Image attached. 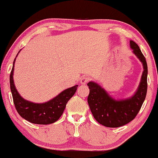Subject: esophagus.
I'll return each instance as SVG.
<instances>
[{
	"mask_svg": "<svg viewBox=\"0 0 158 158\" xmlns=\"http://www.w3.org/2000/svg\"><path fill=\"white\" fill-rule=\"evenodd\" d=\"M88 81H89V77H86V76H85V77H82L81 78V80H80L81 84L85 85V84H87Z\"/></svg>",
	"mask_w": 158,
	"mask_h": 158,
	"instance_id": "esophagus-1",
	"label": "esophagus"
}]
</instances>
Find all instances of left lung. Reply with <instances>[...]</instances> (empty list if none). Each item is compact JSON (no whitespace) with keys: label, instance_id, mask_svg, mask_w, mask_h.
<instances>
[{"label":"left lung","instance_id":"left-lung-1","mask_svg":"<svg viewBox=\"0 0 158 158\" xmlns=\"http://www.w3.org/2000/svg\"><path fill=\"white\" fill-rule=\"evenodd\" d=\"M131 48L143 63V72L138 90L128 99L116 101L96 83L90 81L87 102L94 118L107 127H120L132 121L140 111L147 92L148 68L146 58L138 45L130 41Z\"/></svg>","mask_w":158,"mask_h":158}]
</instances>
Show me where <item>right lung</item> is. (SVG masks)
I'll list each match as a JSON object with an SVG mask.
<instances>
[{
    "mask_svg": "<svg viewBox=\"0 0 158 158\" xmlns=\"http://www.w3.org/2000/svg\"><path fill=\"white\" fill-rule=\"evenodd\" d=\"M13 67L10 73V89L15 109L23 118L36 124H50L54 123L63 113L66 104L77 91L78 85L62 91L57 96L43 104H35L23 98L15 88L13 81Z\"/></svg>",
    "mask_w": 158,
    "mask_h": 158,
    "instance_id": "add662e5",
    "label": "right lung"
}]
</instances>
